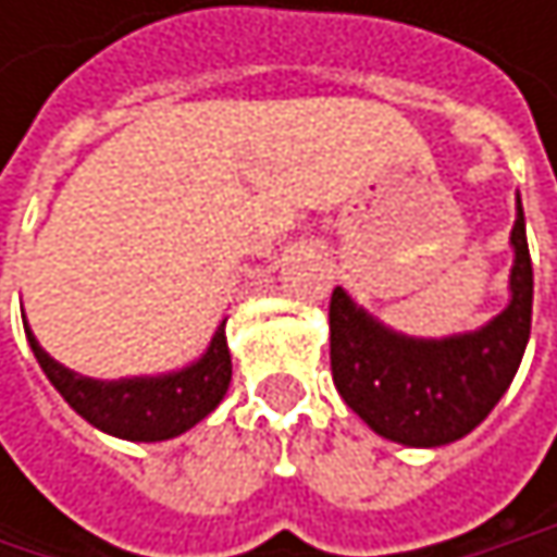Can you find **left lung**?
Returning a JSON list of instances; mask_svg holds the SVG:
<instances>
[{"label": "left lung", "mask_w": 557, "mask_h": 557, "mask_svg": "<svg viewBox=\"0 0 557 557\" xmlns=\"http://www.w3.org/2000/svg\"><path fill=\"white\" fill-rule=\"evenodd\" d=\"M509 289L494 322L451 338H406L358 309L342 286L332 289V381L342 399L389 442L435 448L468 435L512 384L532 329V258L519 206Z\"/></svg>", "instance_id": "obj_1"}]
</instances>
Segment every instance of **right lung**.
<instances>
[{"mask_svg": "<svg viewBox=\"0 0 557 557\" xmlns=\"http://www.w3.org/2000/svg\"><path fill=\"white\" fill-rule=\"evenodd\" d=\"M28 345L38 364L45 368L48 381L86 422L128 442H164L193 429L199 419H206L219 406V399L225 396L228 381H232L225 322L215 329L199 361H193L183 371L161 374V377L92 381L57 364L32 332H28Z\"/></svg>", "mask_w": 557, "mask_h": 557, "instance_id": "1", "label": "right lung"}]
</instances>
